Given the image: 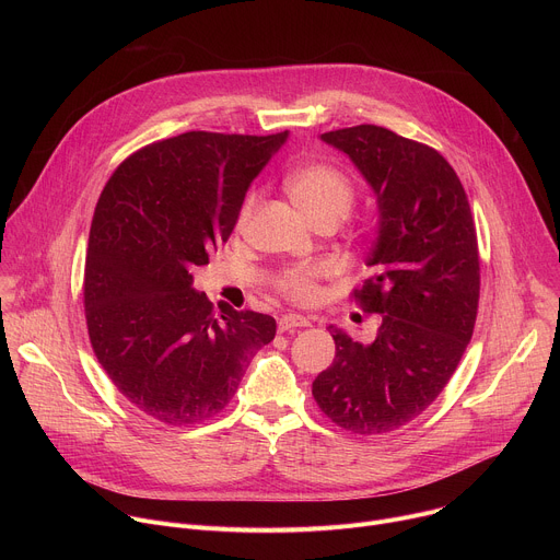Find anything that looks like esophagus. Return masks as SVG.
Returning <instances> with one entry per match:
<instances>
[{"instance_id": "obj_1", "label": "esophagus", "mask_w": 560, "mask_h": 560, "mask_svg": "<svg viewBox=\"0 0 560 560\" xmlns=\"http://www.w3.org/2000/svg\"><path fill=\"white\" fill-rule=\"evenodd\" d=\"M307 326H310L307 318L299 316V314H285V316L279 318V324H277L279 332H290L294 328H307Z\"/></svg>"}]
</instances>
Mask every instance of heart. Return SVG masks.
I'll return each instance as SVG.
<instances>
[{
  "mask_svg": "<svg viewBox=\"0 0 560 560\" xmlns=\"http://www.w3.org/2000/svg\"><path fill=\"white\" fill-rule=\"evenodd\" d=\"M285 190L296 206V210L312 223L322 217H335L339 223L348 217L354 203V186L352 179L328 164H312L292 171L285 177ZM255 206V195L246 199L238 212V225L246 223ZM324 270L305 266V268H290L281 272L275 281L277 290L296 305H312L322 296L318 279Z\"/></svg>",
  "mask_w": 560,
  "mask_h": 560,
  "instance_id": "1",
  "label": "heart"
}]
</instances>
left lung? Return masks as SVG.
Wrapping results in <instances>:
<instances>
[{
	"label": "left lung",
	"mask_w": 560,
	"mask_h": 560,
	"mask_svg": "<svg viewBox=\"0 0 560 560\" xmlns=\"http://www.w3.org/2000/svg\"><path fill=\"white\" fill-rule=\"evenodd\" d=\"M322 139L352 159L376 195L372 277L352 296L381 314V326L365 346L332 328L337 354L312 396L339 428L374 436L430 408L471 339L481 292L476 225L439 150L374 124Z\"/></svg>",
	"instance_id": "1"
}]
</instances>
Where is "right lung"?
Segmentation results:
<instances>
[{
	"label": "right lung",
	"mask_w": 560,
	"mask_h": 560,
	"mask_svg": "<svg viewBox=\"0 0 560 560\" xmlns=\"http://www.w3.org/2000/svg\"><path fill=\"white\" fill-rule=\"evenodd\" d=\"M285 137L190 130L154 141L124 159L100 195L84 270L91 346L128 401L166 425L219 415L275 339L270 314H217L190 270L228 242L250 182Z\"/></svg>",
	"instance_id": "add662e5"
}]
</instances>
